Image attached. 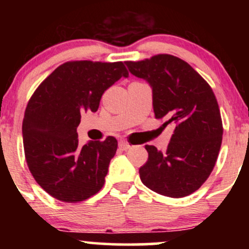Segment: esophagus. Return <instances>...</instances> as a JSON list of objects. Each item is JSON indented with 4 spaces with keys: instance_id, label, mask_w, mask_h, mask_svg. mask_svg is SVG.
I'll return each instance as SVG.
<instances>
[{
    "instance_id": "esophagus-1",
    "label": "esophagus",
    "mask_w": 249,
    "mask_h": 249,
    "mask_svg": "<svg viewBox=\"0 0 249 249\" xmlns=\"http://www.w3.org/2000/svg\"><path fill=\"white\" fill-rule=\"evenodd\" d=\"M119 148H121V150L126 151L130 148V144H128L126 141H124V139H122V141H119Z\"/></svg>"
}]
</instances>
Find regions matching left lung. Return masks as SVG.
Wrapping results in <instances>:
<instances>
[{
  "mask_svg": "<svg viewBox=\"0 0 249 249\" xmlns=\"http://www.w3.org/2000/svg\"><path fill=\"white\" fill-rule=\"evenodd\" d=\"M126 65L150 83L156 118L174 127L165 151L145 145L148 159L139 168L142 184L171 198L190 196L210 177L221 146L224 128L212 88L187 62L167 53Z\"/></svg>",
  "mask_w": 249,
  "mask_h": 249,
  "instance_id": "1",
  "label": "left lung"
}]
</instances>
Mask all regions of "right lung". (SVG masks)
Segmentation results:
<instances>
[{
	"label": "right lung",
	"instance_id": "1",
	"mask_svg": "<svg viewBox=\"0 0 249 249\" xmlns=\"http://www.w3.org/2000/svg\"><path fill=\"white\" fill-rule=\"evenodd\" d=\"M128 71L123 62L71 61L50 73L31 96L22 133L25 160L34 179L64 202L84 201L102 190L118 142L79 145L81 115L96 112L104 91Z\"/></svg>",
	"mask_w": 249,
	"mask_h": 249
}]
</instances>
